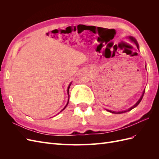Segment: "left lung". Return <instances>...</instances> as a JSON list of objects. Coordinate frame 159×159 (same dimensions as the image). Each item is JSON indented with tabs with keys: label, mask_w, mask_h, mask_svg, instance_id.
<instances>
[{
	"label": "left lung",
	"mask_w": 159,
	"mask_h": 159,
	"mask_svg": "<svg viewBox=\"0 0 159 159\" xmlns=\"http://www.w3.org/2000/svg\"><path fill=\"white\" fill-rule=\"evenodd\" d=\"M127 39H128L129 41H131V42H133V44L137 47L138 50L139 49V44H138V42H137V40L135 39V38H134V37H133V36H127ZM146 67H147V66H146ZM146 69H147V68H146ZM145 89L143 90V93H142V95H141V96L140 99H139L137 101V103H136L135 104H134V105H133L132 107H129V109H126V110L119 111H111V110H109V109H105V110H107V111H109V112H110V113H116V114H121V113H125V112L129 111H131V110H132L133 109H134V107H136L137 106V105H138L139 103H140V102H141V100H142V99H143V95H144V93H145Z\"/></svg>",
	"instance_id": "left-lung-1"
}]
</instances>
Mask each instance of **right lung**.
<instances>
[{
	"mask_svg": "<svg viewBox=\"0 0 159 159\" xmlns=\"http://www.w3.org/2000/svg\"><path fill=\"white\" fill-rule=\"evenodd\" d=\"M71 82L69 84V86H68V89H67V93H68V103H67V104L66 105V106L64 107V108L63 109H62L61 111H60V112H61L62 111H64V110L66 109V107H67V105H68V103H69V99H70V95H69V89H70V85H71ZM60 113H58V114H59Z\"/></svg>",
	"mask_w": 159,
	"mask_h": 159,
	"instance_id": "1",
	"label": "right lung"
}]
</instances>
